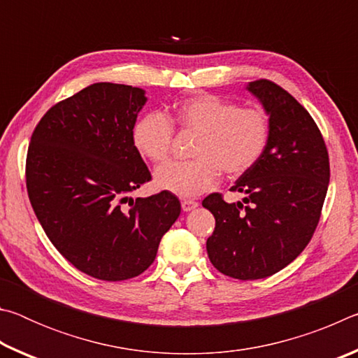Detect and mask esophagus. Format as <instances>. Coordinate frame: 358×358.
<instances>
[{
  "label": "esophagus",
  "mask_w": 358,
  "mask_h": 358,
  "mask_svg": "<svg viewBox=\"0 0 358 358\" xmlns=\"http://www.w3.org/2000/svg\"><path fill=\"white\" fill-rule=\"evenodd\" d=\"M197 207H199V202H196V201H187V199L181 201V208H183V211H192Z\"/></svg>",
  "instance_id": "34e87169"
}]
</instances>
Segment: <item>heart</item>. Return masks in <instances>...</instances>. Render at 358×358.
Segmentation results:
<instances>
[{"label": "heart", "instance_id": "obj_1", "mask_svg": "<svg viewBox=\"0 0 358 358\" xmlns=\"http://www.w3.org/2000/svg\"><path fill=\"white\" fill-rule=\"evenodd\" d=\"M173 120L181 129L199 134L186 162H169L155 172L162 191L196 197L227 177H241L264 156L270 138V121L262 108H241L213 94H199L180 102ZM132 141L151 162H164L172 150L173 124L164 113L148 112L137 120Z\"/></svg>", "mask_w": 358, "mask_h": 358}]
</instances>
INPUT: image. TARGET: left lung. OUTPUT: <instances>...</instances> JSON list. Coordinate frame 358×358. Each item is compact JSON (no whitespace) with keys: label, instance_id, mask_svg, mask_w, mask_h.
<instances>
[{"label":"left lung","instance_id":"left-lung-1","mask_svg":"<svg viewBox=\"0 0 358 358\" xmlns=\"http://www.w3.org/2000/svg\"><path fill=\"white\" fill-rule=\"evenodd\" d=\"M270 121L264 156L235 181L237 203L210 194L202 205L216 226L207 240L210 262L235 280H262L287 266L310 243L330 181L329 153L311 115L270 80L246 85Z\"/></svg>","mask_w":358,"mask_h":358}]
</instances>
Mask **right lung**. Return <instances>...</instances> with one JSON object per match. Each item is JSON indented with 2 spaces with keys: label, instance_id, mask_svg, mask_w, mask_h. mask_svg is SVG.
<instances>
[{
  "label": "right lung",
  "instance_id": "obj_1",
  "mask_svg": "<svg viewBox=\"0 0 358 358\" xmlns=\"http://www.w3.org/2000/svg\"><path fill=\"white\" fill-rule=\"evenodd\" d=\"M145 102L142 88L93 83L53 106L28 147L27 189L42 229L77 270L102 281L143 273L181 211L169 191L129 197L151 180L132 141Z\"/></svg>",
  "mask_w": 358,
  "mask_h": 358
}]
</instances>
